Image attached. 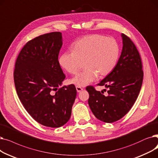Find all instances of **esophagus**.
I'll use <instances>...</instances> for the list:
<instances>
[{
  "mask_svg": "<svg viewBox=\"0 0 158 158\" xmlns=\"http://www.w3.org/2000/svg\"><path fill=\"white\" fill-rule=\"evenodd\" d=\"M76 89H77V91L78 93L81 92V91H82V90H83V89H82V88L80 87H78V86H77V87H76Z\"/></svg>",
  "mask_w": 158,
  "mask_h": 158,
  "instance_id": "34e87169",
  "label": "esophagus"
}]
</instances>
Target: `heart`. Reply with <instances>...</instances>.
Here are the masks:
<instances>
[{
    "label": "heart",
    "instance_id": "heart-1",
    "mask_svg": "<svg viewBox=\"0 0 158 158\" xmlns=\"http://www.w3.org/2000/svg\"><path fill=\"white\" fill-rule=\"evenodd\" d=\"M120 49L113 38L100 35H90L74 43L73 51H67L59 58V64L72 74H77L84 62V71L71 79V83L85 87L106 77L115 67L119 56Z\"/></svg>",
    "mask_w": 158,
    "mask_h": 158
}]
</instances>
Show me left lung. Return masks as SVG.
Segmentation results:
<instances>
[{
	"label": "left lung",
	"instance_id": "8db88e82",
	"mask_svg": "<svg viewBox=\"0 0 158 158\" xmlns=\"http://www.w3.org/2000/svg\"><path fill=\"white\" fill-rule=\"evenodd\" d=\"M121 36L123 48L118 63L98 84L108 88L107 96L93 86L86 87L90 109L96 118L106 123L118 121L130 110L138 96L143 78L138 49L128 36Z\"/></svg>",
	"mask_w": 158,
	"mask_h": 158
}]
</instances>
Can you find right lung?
<instances>
[{
  "label": "right lung",
  "mask_w": 158,
  "mask_h": 158,
  "mask_svg": "<svg viewBox=\"0 0 158 158\" xmlns=\"http://www.w3.org/2000/svg\"><path fill=\"white\" fill-rule=\"evenodd\" d=\"M62 44L60 32L36 37L22 49L14 71L15 85L23 106L37 122L52 128L69 121L77 96L73 84L60 87L65 78L58 60Z\"/></svg>",
  "instance_id": "add662e5"
}]
</instances>
